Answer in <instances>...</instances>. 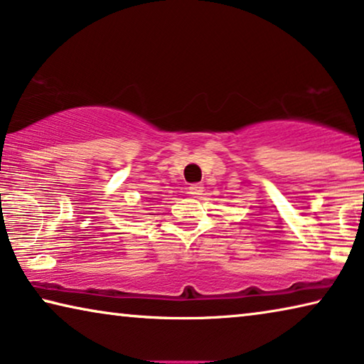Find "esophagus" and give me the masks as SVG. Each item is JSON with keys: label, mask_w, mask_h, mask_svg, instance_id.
I'll list each match as a JSON object with an SVG mask.
<instances>
[{"label": "esophagus", "mask_w": 364, "mask_h": 364, "mask_svg": "<svg viewBox=\"0 0 364 364\" xmlns=\"http://www.w3.org/2000/svg\"><path fill=\"white\" fill-rule=\"evenodd\" d=\"M188 193L192 195V197H200V195L203 193V186H201V183H192V186L188 187Z\"/></svg>", "instance_id": "esophagus-1"}]
</instances>
